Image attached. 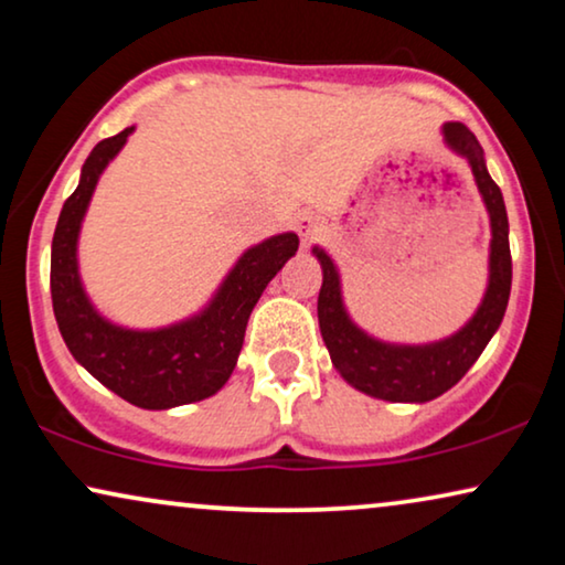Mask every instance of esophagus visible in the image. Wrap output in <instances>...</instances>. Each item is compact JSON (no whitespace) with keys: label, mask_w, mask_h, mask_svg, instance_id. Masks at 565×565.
<instances>
[{"label":"esophagus","mask_w":565,"mask_h":565,"mask_svg":"<svg viewBox=\"0 0 565 565\" xmlns=\"http://www.w3.org/2000/svg\"><path fill=\"white\" fill-rule=\"evenodd\" d=\"M321 228H323V221H321V215H316V213H300L296 218V231H298L303 246L311 244L313 238L321 234Z\"/></svg>","instance_id":"obj_1"}]
</instances>
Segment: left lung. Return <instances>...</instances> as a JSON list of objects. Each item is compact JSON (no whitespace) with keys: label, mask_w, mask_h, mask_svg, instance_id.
Returning a JSON list of instances; mask_svg holds the SVG:
<instances>
[{"label":"left lung","mask_w":565,"mask_h":565,"mask_svg":"<svg viewBox=\"0 0 565 565\" xmlns=\"http://www.w3.org/2000/svg\"><path fill=\"white\" fill-rule=\"evenodd\" d=\"M445 141L462 153L473 169L476 184L491 215V275L489 290L473 319L458 334L445 342L424 347L383 344L360 331L347 316L339 290V275L334 262L321 249H313L321 262L323 282L319 290V327L331 362L347 383L383 401H408L424 404L450 391L470 365L481 358L486 344L497 334L504 319L509 290H512V252H509V221L504 198L499 184L491 180L483 161V149L478 138L462 122H447Z\"/></svg>","instance_id":"1"}]
</instances>
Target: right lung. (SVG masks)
<instances>
[{"mask_svg": "<svg viewBox=\"0 0 565 565\" xmlns=\"http://www.w3.org/2000/svg\"><path fill=\"white\" fill-rule=\"evenodd\" d=\"M130 130L99 141L82 167V180L61 207L51 246V300L61 337L99 383L128 404L172 408L218 393L234 373L246 321L267 282L298 252L296 234L252 246L231 269L218 296L195 319L159 331H130L105 321L84 296L76 269V236L92 192Z\"/></svg>", "mask_w": 565, "mask_h": 565, "instance_id": "1", "label": "right lung"}]
</instances>
